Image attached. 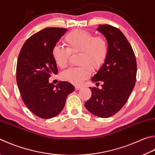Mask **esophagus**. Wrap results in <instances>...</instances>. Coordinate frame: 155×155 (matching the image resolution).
Listing matches in <instances>:
<instances>
[{
	"label": "esophagus",
	"mask_w": 155,
	"mask_h": 155,
	"mask_svg": "<svg viewBox=\"0 0 155 155\" xmlns=\"http://www.w3.org/2000/svg\"><path fill=\"white\" fill-rule=\"evenodd\" d=\"M82 88V86H79V85H76L75 86V89L76 90H78Z\"/></svg>",
	"instance_id": "obj_1"
}]
</instances>
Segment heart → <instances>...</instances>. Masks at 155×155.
<instances>
[{
  "instance_id": "obj_1",
  "label": "heart",
  "mask_w": 155,
  "mask_h": 155,
  "mask_svg": "<svg viewBox=\"0 0 155 155\" xmlns=\"http://www.w3.org/2000/svg\"><path fill=\"white\" fill-rule=\"evenodd\" d=\"M67 48L56 45L51 53L56 64L65 68L68 65L70 53H81L80 67L70 68L63 72L61 77L63 80L74 85L82 83L91 74V68L99 67L104 61L108 51V44L102 36H94L91 33L83 30H74L65 37Z\"/></svg>"
}]
</instances>
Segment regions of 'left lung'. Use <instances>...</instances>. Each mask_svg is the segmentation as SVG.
I'll return each instance as SVG.
<instances>
[{
	"label": "left lung",
	"instance_id": "8db88e82",
	"mask_svg": "<svg viewBox=\"0 0 155 155\" xmlns=\"http://www.w3.org/2000/svg\"><path fill=\"white\" fill-rule=\"evenodd\" d=\"M97 30L105 36L108 51L91 81L103 84L101 89L90 87L91 97L85 106L95 116L108 118L119 112L130 96L136 84L137 64L132 47L121 31L110 25H99Z\"/></svg>",
	"mask_w": 155,
	"mask_h": 155
}]
</instances>
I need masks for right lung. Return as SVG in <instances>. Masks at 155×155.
<instances>
[{
	"label": "right lung",
	"mask_w": 155,
	"mask_h": 155,
	"mask_svg": "<svg viewBox=\"0 0 155 155\" xmlns=\"http://www.w3.org/2000/svg\"><path fill=\"white\" fill-rule=\"evenodd\" d=\"M67 29L47 28L25 42L17 64L16 79L22 100L30 110L42 119L55 117L65 106L74 87L66 81L49 83L51 74L58 73L51 53L53 47Z\"/></svg>",
	"instance_id": "right-lung-1"
}]
</instances>
